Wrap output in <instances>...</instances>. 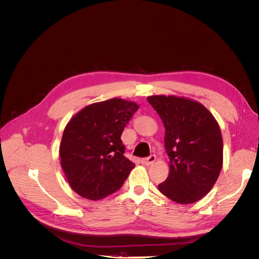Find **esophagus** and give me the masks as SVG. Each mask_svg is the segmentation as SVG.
I'll list each match as a JSON object with an SVG mask.
<instances>
[{"label": "esophagus", "instance_id": "34e87169", "mask_svg": "<svg viewBox=\"0 0 259 259\" xmlns=\"http://www.w3.org/2000/svg\"><path fill=\"white\" fill-rule=\"evenodd\" d=\"M156 160V156L155 155H150L148 156V158H145V159H142V163L144 164V165H151V164H153Z\"/></svg>", "mask_w": 259, "mask_h": 259}]
</instances>
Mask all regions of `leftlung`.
<instances>
[{
	"label": "left lung",
	"instance_id": "obj_1",
	"mask_svg": "<svg viewBox=\"0 0 259 259\" xmlns=\"http://www.w3.org/2000/svg\"><path fill=\"white\" fill-rule=\"evenodd\" d=\"M148 103L158 112L165 128L164 147L169 174L159 190L179 204H192L206 195L223 167L221 127L197 100L174 95H153Z\"/></svg>",
	"mask_w": 259,
	"mask_h": 259
}]
</instances>
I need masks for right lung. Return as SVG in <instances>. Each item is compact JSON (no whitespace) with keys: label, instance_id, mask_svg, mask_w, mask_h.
Listing matches in <instances>:
<instances>
[{"label":"right lung","instance_id":"1","mask_svg":"<svg viewBox=\"0 0 259 259\" xmlns=\"http://www.w3.org/2000/svg\"><path fill=\"white\" fill-rule=\"evenodd\" d=\"M139 106L111 98L84 107L67 123L59 147L70 187L82 198L104 199L117 191L135 164L124 156L121 135Z\"/></svg>","mask_w":259,"mask_h":259}]
</instances>
